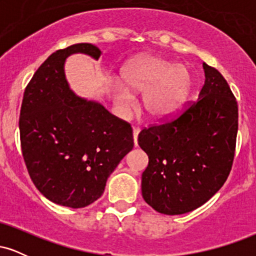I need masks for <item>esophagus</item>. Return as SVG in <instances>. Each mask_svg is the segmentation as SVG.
Instances as JSON below:
<instances>
[{"instance_id":"34e87169","label":"esophagus","mask_w":256,"mask_h":256,"mask_svg":"<svg viewBox=\"0 0 256 256\" xmlns=\"http://www.w3.org/2000/svg\"><path fill=\"white\" fill-rule=\"evenodd\" d=\"M132 134H134V146H137V138H138V134H140V128H134V131H132Z\"/></svg>"}]
</instances>
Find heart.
<instances>
[{
    "mask_svg": "<svg viewBox=\"0 0 256 256\" xmlns=\"http://www.w3.org/2000/svg\"><path fill=\"white\" fill-rule=\"evenodd\" d=\"M192 86L188 67L158 55L138 56L122 67L116 95L120 104H130L131 92H142V107L152 120L172 116L183 107Z\"/></svg>",
    "mask_w": 256,
    "mask_h": 256,
    "instance_id": "obj_1",
    "label": "heart"
}]
</instances>
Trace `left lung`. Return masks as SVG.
I'll list each match as a JSON object with an SVG mask.
<instances>
[{
  "instance_id": "8db88e82",
  "label": "left lung",
  "mask_w": 256,
  "mask_h": 256,
  "mask_svg": "<svg viewBox=\"0 0 256 256\" xmlns=\"http://www.w3.org/2000/svg\"><path fill=\"white\" fill-rule=\"evenodd\" d=\"M198 101L166 124L144 128L138 146L148 155L142 196L158 213L198 208L228 179L238 130L236 98L222 73L204 62Z\"/></svg>"
}]
</instances>
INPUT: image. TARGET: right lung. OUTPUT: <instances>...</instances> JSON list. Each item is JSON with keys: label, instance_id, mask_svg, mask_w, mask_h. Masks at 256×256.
<instances>
[{"label": "right lung", "instance_id": "obj_1", "mask_svg": "<svg viewBox=\"0 0 256 256\" xmlns=\"http://www.w3.org/2000/svg\"><path fill=\"white\" fill-rule=\"evenodd\" d=\"M73 54L98 60L101 50L77 43L52 52L26 86L19 130L40 192L56 204L83 208L101 198L110 173L134 148V137L128 122L71 89L64 62Z\"/></svg>", "mask_w": 256, "mask_h": 256}]
</instances>
